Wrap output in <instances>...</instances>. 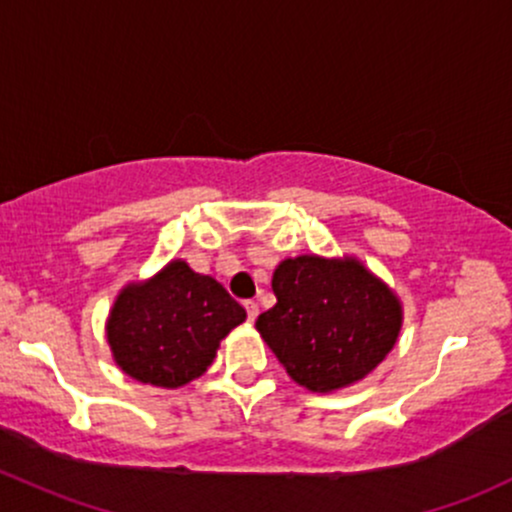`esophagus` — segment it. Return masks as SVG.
<instances>
[{
    "label": "esophagus",
    "instance_id": "esophagus-1",
    "mask_svg": "<svg viewBox=\"0 0 512 512\" xmlns=\"http://www.w3.org/2000/svg\"><path fill=\"white\" fill-rule=\"evenodd\" d=\"M243 306H245V311H247V320H250V323H252V320L257 318V313H260V306H257L255 301H245Z\"/></svg>",
    "mask_w": 512,
    "mask_h": 512
}]
</instances>
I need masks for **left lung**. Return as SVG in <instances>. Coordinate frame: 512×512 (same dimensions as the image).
Wrapping results in <instances>:
<instances>
[{
    "label": "left lung",
    "mask_w": 512,
    "mask_h": 512,
    "mask_svg": "<svg viewBox=\"0 0 512 512\" xmlns=\"http://www.w3.org/2000/svg\"><path fill=\"white\" fill-rule=\"evenodd\" d=\"M277 303L255 320L286 374L333 393L372 374L396 345L403 306L357 257H286L272 274Z\"/></svg>",
    "instance_id": "left-lung-1"
}]
</instances>
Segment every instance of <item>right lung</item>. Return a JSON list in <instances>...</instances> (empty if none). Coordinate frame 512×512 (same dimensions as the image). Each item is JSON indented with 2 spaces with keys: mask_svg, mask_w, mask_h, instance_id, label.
I'll return each mask as SVG.
<instances>
[{
  "mask_svg": "<svg viewBox=\"0 0 512 512\" xmlns=\"http://www.w3.org/2000/svg\"><path fill=\"white\" fill-rule=\"evenodd\" d=\"M245 318V308L216 279L170 260L119 291L106 318V342L123 374L179 389L211 367L221 340Z\"/></svg>",
  "mask_w": 512,
  "mask_h": 512,
  "instance_id": "add662e5",
  "label": "right lung"
}]
</instances>
